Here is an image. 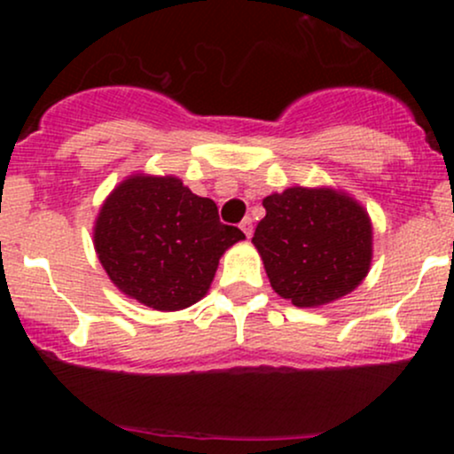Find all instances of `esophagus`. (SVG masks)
Listing matches in <instances>:
<instances>
[{
    "label": "esophagus",
    "mask_w": 454,
    "mask_h": 454,
    "mask_svg": "<svg viewBox=\"0 0 454 454\" xmlns=\"http://www.w3.org/2000/svg\"><path fill=\"white\" fill-rule=\"evenodd\" d=\"M239 226H241V231L245 232V237H252V232H254V222H252V217H245V220L239 223Z\"/></svg>",
    "instance_id": "1"
}]
</instances>
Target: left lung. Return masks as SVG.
Here are the masks:
<instances>
[{"label": "left lung", "mask_w": 454, "mask_h": 454, "mask_svg": "<svg viewBox=\"0 0 454 454\" xmlns=\"http://www.w3.org/2000/svg\"><path fill=\"white\" fill-rule=\"evenodd\" d=\"M252 243L273 290L296 307L331 303L352 293L372 262V223L350 196L288 187L262 200Z\"/></svg>", "instance_id": "obj_1"}]
</instances>
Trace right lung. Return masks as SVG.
Here are the masks:
<instances>
[{"instance_id": "add662e5", "label": "right lung", "mask_w": 454, "mask_h": 454, "mask_svg": "<svg viewBox=\"0 0 454 454\" xmlns=\"http://www.w3.org/2000/svg\"><path fill=\"white\" fill-rule=\"evenodd\" d=\"M245 239L220 222L211 198L176 176H132L98 215L93 243L121 293L160 311L194 305L209 290L222 254Z\"/></svg>"}]
</instances>
